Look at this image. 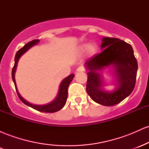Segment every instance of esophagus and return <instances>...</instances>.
Masks as SVG:
<instances>
[{"mask_svg": "<svg viewBox=\"0 0 149 149\" xmlns=\"http://www.w3.org/2000/svg\"><path fill=\"white\" fill-rule=\"evenodd\" d=\"M84 68H83V66H79V67L76 69V71L77 72H83V71H84Z\"/></svg>", "mask_w": 149, "mask_h": 149, "instance_id": "1", "label": "esophagus"}]
</instances>
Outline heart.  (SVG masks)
Here are the masks:
<instances>
[{"label":"heart","mask_w":149,"mask_h":149,"mask_svg":"<svg viewBox=\"0 0 149 149\" xmlns=\"http://www.w3.org/2000/svg\"><path fill=\"white\" fill-rule=\"evenodd\" d=\"M97 50H98V48H97V45H95V44H90V45H89L88 43H84L82 44L78 47V52H79V53L83 54V53H84L87 51L88 54L89 56H90V57L95 55L97 54Z\"/></svg>","instance_id":"heart-1"}]
</instances>
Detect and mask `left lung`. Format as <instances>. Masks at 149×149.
I'll use <instances>...</instances> for the list:
<instances>
[{
    "instance_id": "left-lung-1",
    "label": "left lung",
    "mask_w": 149,
    "mask_h": 149,
    "mask_svg": "<svg viewBox=\"0 0 149 149\" xmlns=\"http://www.w3.org/2000/svg\"><path fill=\"white\" fill-rule=\"evenodd\" d=\"M101 49L100 54L85 63L88 71L86 90L95 102L110 107L122 102L133 91L138 65L132 46L120 39L104 37ZM109 67L112 69L116 80V88L112 91L103 88V77L98 72Z\"/></svg>"
}]
</instances>
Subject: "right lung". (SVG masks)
<instances>
[{"label":"right lung","instance_id":"obj_1","mask_svg":"<svg viewBox=\"0 0 149 149\" xmlns=\"http://www.w3.org/2000/svg\"><path fill=\"white\" fill-rule=\"evenodd\" d=\"M40 40H33L32 41H31L28 43H26L24 46L22 48H21L19 50L17 51V52L16 53V55L15 57V65L13 66V71H12V78H13V80L15 83V88H16V91L17 92V95L19 100L23 102L24 104L26 105L29 106V107L33 108V109H36V110L39 111L40 112H45V113H54L57 112L58 111H59L60 109H62L64 107V106L66 104V100H67V96H68V88H69V84L71 83V82L72 81L73 77H74V74H71L69 76H67L66 78H65L61 82L60 85H59V91H58L57 97H55L54 100H52V102H49V103L46 104H42V105H37V104H31L29 102H27L26 100H25L22 97L20 94L19 93L17 88L16 85V81H15V71H16L17 66V63L19 58L23 55L31 47H32L33 46L37 45L38 43Z\"/></svg>","mask_w":149,"mask_h":149}]
</instances>
